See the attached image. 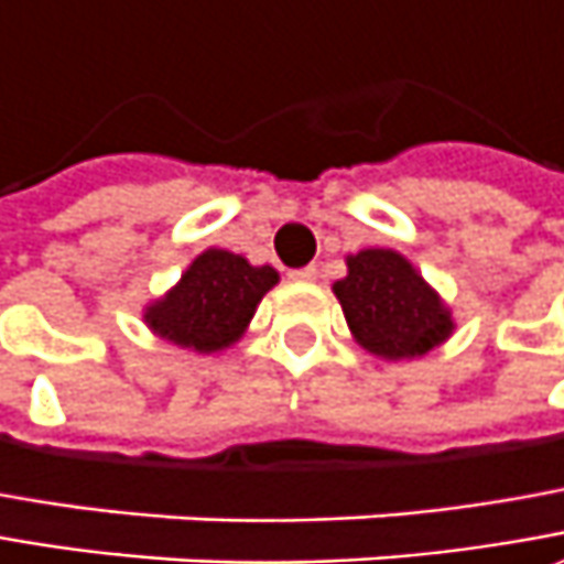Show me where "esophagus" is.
<instances>
[{
    "label": "esophagus",
    "mask_w": 564,
    "mask_h": 564,
    "mask_svg": "<svg viewBox=\"0 0 564 564\" xmlns=\"http://www.w3.org/2000/svg\"><path fill=\"white\" fill-rule=\"evenodd\" d=\"M290 278H293V281L312 283L315 278H318V268H315V264H305V268H300V271H290Z\"/></svg>",
    "instance_id": "esophagus-1"
}]
</instances>
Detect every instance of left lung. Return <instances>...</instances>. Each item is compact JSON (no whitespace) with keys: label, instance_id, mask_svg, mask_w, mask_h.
Instances as JSON below:
<instances>
[{"label":"left lung","instance_id":"left-lung-1","mask_svg":"<svg viewBox=\"0 0 564 564\" xmlns=\"http://www.w3.org/2000/svg\"><path fill=\"white\" fill-rule=\"evenodd\" d=\"M352 340L387 361L421 359L456 330L449 305L397 249L346 256V278L334 283Z\"/></svg>","mask_w":564,"mask_h":564}]
</instances>
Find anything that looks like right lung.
I'll return each mask as SVG.
<instances>
[{"label":"right lung","mask_w":564,"mask_h":564,"mask_svg":"<svg viewBox=\"0 0 564 564\" xmlns=\"http://www.w3.org/2000/svg\"><path fill=\"white\" fill-rule=\"evenodd\" d=\"M278 281L281 274L271 264H249L243 256L212 246L186 264L165 296L149 302L143 321L171 346L199 356L221 352L243 337L262 296Z\"/></svg>","instance_id":"1"}]
</instances>
